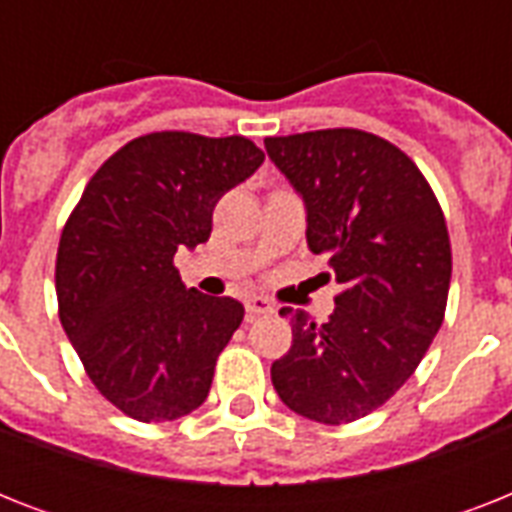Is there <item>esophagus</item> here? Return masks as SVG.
<instances>
[{
  "mask_svg": "<svg viewBox=\"0 0 512 512\" xmlns=\"http://www.w3.org/2000/svg\"><path fill=\"white\" fill-rule=\"evenodd\" d=\"M244 305H247V313L252 316V319H255V316H265V313H273V305L260 295L247 297V303Z\"/></svg>",
  "mask_w": 512,
  "mask_h": 512,
  "instance_id": "34e87169",
  "label": "esophagus"
}]
</instances>
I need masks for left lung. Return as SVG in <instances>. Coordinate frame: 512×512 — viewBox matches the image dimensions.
I'll return each instance as SVG.
<instances>
[{
  "mask_svg": "<svg viewBox=\"0 0 512 512\" xmlns=\"http://www.w3.org/2000/svg\"><path fill=\"white\" fill-rule=\"evenodd\" d=\"M265 151L303 199L308 247L342 287L321 327L281 308L292 348L273 361V388L308 420H361L412 377L441 329L452 281L444 212L412 159L372 132L265 138Z\"/></svg>",
  "mask_w": 512,
  "mask_h": 512,
  "instance_id": "1",
  "label": "left lung"
}]
</instances>
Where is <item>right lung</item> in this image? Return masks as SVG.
Listing matches in <instances>:
<instances>
[{
  "label": "right lung",
  "mask_w": 512,
  "mask_h": 512,
  "mask_svg": "<svg viewBox=\"0 0 512 512\" xmlns=\"http://www.w3.org/2000/svg\"><path fill=\"white\" fill-rule=\"evenodd\" d=\"M263 162L241 135L151 132L92 175L68 217L60 324L95 388L132 420H180L207 401L244 305L185 289L172 257L209 239L220 196Z\"/></svg>",
  "instance_id": "add662e5"
}]
</instances>
